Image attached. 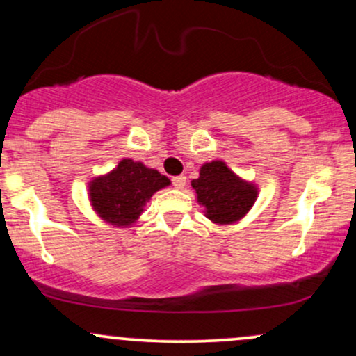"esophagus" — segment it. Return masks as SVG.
<instances>
[{
    "mask_svg": "<svg viewBox=\"0 0 356 356\" xmlns=\"http://www.w3.org/2000/svg\"><path fill=\"white\" fill-rule=\"evenodd\" d=\"M172 184L175 189H184V186H186V175H177V177H174Z\"/></svg>",
    "mask_w": 356,
    "mask_h": 356,
    "instance_id": "1",
    "label": "esophagus"
}]
</instances>
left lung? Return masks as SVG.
I'll use <instances>...</instances> for the list:
<instances>
[{
  "label": "left lung",
  "instance_id": "obj_1",
  "mask_svg": "<svg viewBox=\"0 0 356 356\" xmlns=\"http://www.w3.org/2000/svg\"><path fill=\"white\" fill-rule=\"evenodd\" d=\"M192 187L206 218L216 224H232L244 218L257 197L254 184L239 179L222 161L204 164Z\"/></svg>",
  "mask_w": 356,
  "mask_h": 356
}]
</instances>
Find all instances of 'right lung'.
Listing matches in <instances>:
<instances>
[{
	"instance_id": "add662e5",
	"label": "right lung",
	"mask_w": 356,
	"mask_h": 356,
	"mask_svg": "<svg viewBox=\"0 0 356 356\" xmlns=\"http://www.w3.org/2000/svg\"><path fill=\"white\" fill-rule=\"evenodd\" d=\"M169 184V179L159 170L124 159L112 172L90 182V202L102 219L125 227L136 222L145 202Z\"/></svg>"
}]
</instances>
